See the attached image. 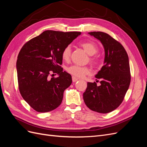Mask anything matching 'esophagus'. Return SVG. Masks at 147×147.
<instances>
[{
  "mask_svg": "<svg viewBox=\"0 0 147 147\" xmlns=\"http://www.w3.org/2000/svg\"><path fill=\"white\" fill-rule=\"evenodd\" d=\"M78 78H76L75 77H72V82H76L77 81H78Z\"/></svg>",
  "mask_w": 147,
  "mask_h": 147,
  "instance_id": "34e87169",
  "label": "esophagus"
}]
</instances>
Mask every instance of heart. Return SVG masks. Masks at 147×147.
<instances>
[{
	"label": "heart",
	"mask_w": 147,
	"mask_h": 147,
	"mask_svg": "<svg viewBox=\"0 0 147 147\" xmlns=\"http://www.w3.org/2000/svg\"><path fill=\"white\" fill-rule=\"evenodd\" d=\"M81 47L84 49L88 55L90 56V61L92 64H96L98 62L97 56H94L96 53L98 51V47L94 42L91 41H84L80 43ZM71 55L70 45L66 46L62 51V58L64 61H68L70 59ZM68 73L75 77L82 78L86 75L90 74V69L88 67H82L77 65H72L67 68Z\"/></svg>",
	"instance_id": "heart-1"
}]
</instances>
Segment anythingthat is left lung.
I'll list each match as a JSON object with an SVG mask.
<instances>
[{"mask_svg":"<svg viewBox=\"0 0 147 147\" xmlns=\"http://www.w3.org/2000/svg\"><path fill=\"white\" fill-rule=\"evenodd\" d=\"M98 39L104 48V65L95 75L100 80L88 82L83 100L94 112L107 113L121 104L131 82L129 57L123 45L109 34L102 32L88 33ZM98 81V80H97Z\"/></svg>","mask_w":147,"mask_h":147,"instance_id":"1","label":"left lung"}]
</instances>
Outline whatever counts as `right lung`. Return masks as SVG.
Instances as JSON below:
<instances>
[{
	"mask_svg": "<svg viewBox=\"0 0 147 147\" xmlns=\"http://www.w3.org/2000/svg\"><path fill=\"white\" fill-rule=\"evenodd\" d=\"M80 34L45 30L21 49L16 62L20 92L37 112H50L61 104L64 90L72 82L71 75L61 67L62 51ZM51 72L59 76L49 78Z\"/></svg>",
	"mask_w": 147,
	"mask_h": 147,
	"instance_id": "right-lung-1",
	"label": "right lung"
}]
</instances>
